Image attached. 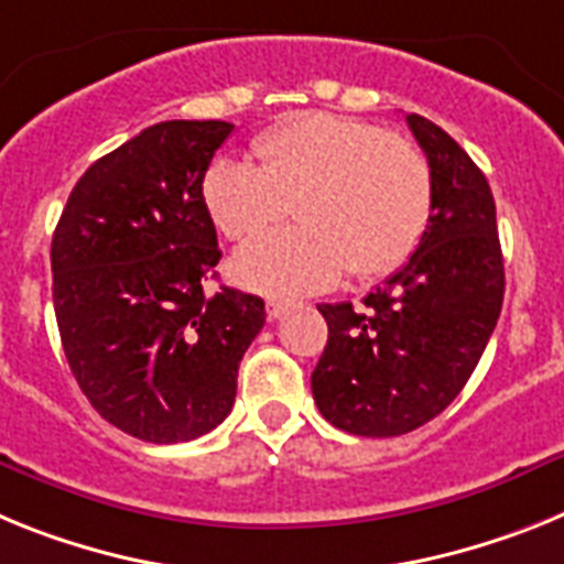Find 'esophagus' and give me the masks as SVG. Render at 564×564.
Segmentation results:
<instances>
[{"label":"esophagus","instance_id":"obj_1","mask_svg":"<svg viewBox=\"0 0 564 564\" xmlns=\"http://www.w3.org/2000/svg\"><path fill=\"white\" fill-rule=\"evenodd\" d=\"M292 310H295V303H292V301H267V317H269V321H278V317L289 315Z\"/></svg>","mask_w":564,"mask_h":564}]
</instances>
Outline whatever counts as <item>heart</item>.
Listing matches in <instances>:
<instances>
[{"label":"heart","mask_w":564,"mask_h":564,"mask_svg":"<svg viewBox=\"0 0 564 564\" xmlns=\"http://www.w3.org/2000/svg\"><path fill=\"white\" fill-rule=\"evenodd\" d=\"M258 164L215 159L200 195L218 232L249 241L275 227L295 200L303 224L263 235L229 263L263 295L329 289L349 269L380 278L409 261L434 207L425 155L409 139L351 116L301 112L252 141Z\"/></svg>","instance_id":"1"}]
</instances>
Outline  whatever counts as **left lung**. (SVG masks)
<instances>
[{
    "mask_svg": "<svg viewBox=\"0 0 564 564\" xmlns=\"http://www.w3.org/2000/svg\"><path fill=\"white\" fill-rule=\"evenodd\" d=\"M405 121L434 181L423 241L360 310L317 306L329 340L312 394L323 417L357 437H398L437 417L477 369L506 295L486 175L443 127L417 112Z\"/></svg>",
    "mask_w": 564,
    "mask_h": 564,
    "instance_id": "left-lung-1",
    "label": "left lung"
}]
</instances>
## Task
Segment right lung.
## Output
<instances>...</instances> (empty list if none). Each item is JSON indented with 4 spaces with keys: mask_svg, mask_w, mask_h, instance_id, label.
Returning <instances> with one entry per match:
<instances>
[{
    "mask_svg": "<svg viewBox=\"0 0 564 564\" xmlns=\"http://www.w3.org/2000/svg\"><path fill=\"white\" fill-rule=\"evenodd\" d=\"M232 130L147 127L90 164L53 232V306L73 377L107 423L144 443L221 425L267 321L261 297L204 292L221 249L200 181Z\"/></svg>",
    "mask_w": 564,
    "mask_h": 564,
    "instance_id": "add662e5",
    "label": "right lung"
}]
</instances>
